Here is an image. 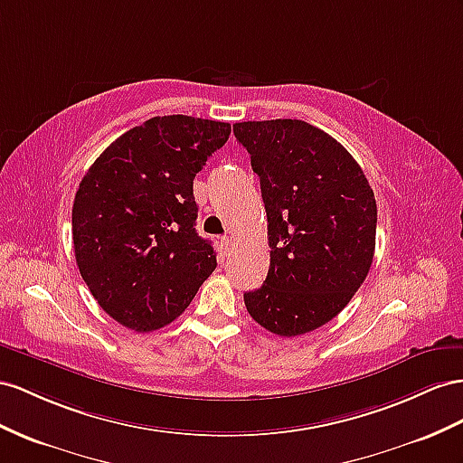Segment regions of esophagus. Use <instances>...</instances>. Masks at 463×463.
<instances>
[{
	"mask_svg": "<svg viewBox=\"0 0 463 463\" xmlns=\"http://www.w3.org/2000/svg\"><path fill=\"white\" fill-rule=\"evenodd\" d=\"M232 244H234V239H232V236H224V239L221 241V246H222V250H224V252H229L231 248H232Z\"/></svg>",
	"mask_w": 463,
	"mask_h": 463,
	"instance_id": "obj_1",
	"label": "esophagus"
}]
</instances>
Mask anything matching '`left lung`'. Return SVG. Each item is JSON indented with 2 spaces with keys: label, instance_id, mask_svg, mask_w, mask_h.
Returning <instances> with one entry per match:
<instances>
[{
  "label": "left lung",
  "instance_id": "obj_1",
  "mask_svg": "<svg viewBox=\"0 0 463 463\" xmlns=\"http://www.w3.org/2000/svg\"><path fill=\"white\" fill-rule=\"evenodd\" d=\"M232 130L260 177L271 248L264 286L244 293V305L269 333H311L345 309L370 271L373 189L340 142L299 118Z\"/></svg>",
  "mask_w": 463,
  "mask_h": 463
}]
</instances>
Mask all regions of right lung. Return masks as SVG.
<instances>
[{"label":"right lung","mask_w":463,"mask_h":463,"mask_svg":"<svg viewBox=\"0 0 463 463\" xmlns=\"http://www.w3.org/2000/svg\"><path fill=\"white\" fill-rule=\"evenodd\" d=\"M229 135V123L152 117L86 172L72 207L76 264L118 325L137 333L170 325L217 268L195 231L194 180Z\"/></svg>","instance_id":"right-lung-1"}]
</instances>
